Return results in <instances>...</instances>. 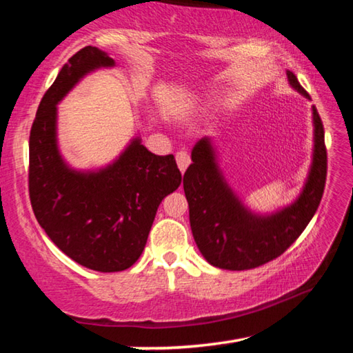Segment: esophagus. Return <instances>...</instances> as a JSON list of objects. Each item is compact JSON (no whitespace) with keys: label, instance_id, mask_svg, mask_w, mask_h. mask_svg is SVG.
I'll return each mask as SVG.
<instances>
[{"label":"esophagus","instance_id":"1","mask_svg":"<svg viewBox=\"0 0 353 353\" xmlns=\"http://www.w3.org/2000/svg\"><path fill=\"white\" fill-rule=\"evenodd\" d=\"M176 162H177L179 170H181V172L183 174L185 170L188 168L191 159H190V155H188L187 152H185V151H179V152L176 154Z\"/></svg>","mask_w":353,"mask_h":353}]
</instances>
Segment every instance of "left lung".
<instances>
[{
	"mask_svg": "<svg viewBox=\"0 0 353 353\" xmlns=\"http://www.w3.org/2000/svg\"><path fill=\"white\" fill-rule=\"evenodd\" d=\"M297 92L310 98L297 77L286 71ZM314 152L308 181L299 199L268 216L250 213L225 183L208 137L191 151L193 163L183 174L190 225L201 254L210 265L229 271L259 268L282 255L305 230L324 194L327 149L324 126L313 105Z\"/></svg>",
	"mask_w": 353,
	"mask_h": 353,
	"instance_id": "obj_1",
	"label": "left lung"
}]
</instances>
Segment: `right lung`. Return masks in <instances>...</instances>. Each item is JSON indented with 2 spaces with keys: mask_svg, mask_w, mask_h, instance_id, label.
I'll return each mask as SVG.
<instances>
[{
  "mask_svg": "<svg viewBox=\"0 0 353 353\" xmlns=\"http://www.w3.org/2000/svg\"><path fill=\"white\" fill-rule=\"evenodd\" d=\"M94 46L77 51L40 101L29 135V198L51 241L88 270L124 271L140 259L155 213L182 174L174 155H155L132 140L112 165L74 171L57 148V103L83 76L113 67Z\"/></svg>",
  "mask_w": 353,
  "mask_h": 353,
  "instance_id": "1",
  "label": "right lung"
}]
</instances>
